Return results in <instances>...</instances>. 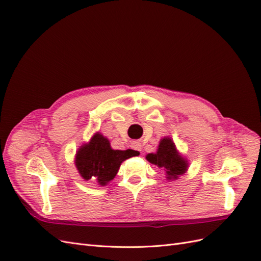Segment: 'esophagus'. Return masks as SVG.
<instances>
[{
	"instance_id": "obj_1",
	"label": "esophagus",
	"mask_w": 261,
	"mask_h": 261,
	"mask_svg": "<svg viewBox=\"0 0 261 261\" xmlns=\"http://www.w3.org/2000/svg\"><path fill=\"white\" fill-rule=\"evenodd\" d=\"M132 147L135 150H139V151L141 150V145H140V143H138V141H134Z\"/></svg>"
}]
</instances>
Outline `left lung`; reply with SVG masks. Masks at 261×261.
<instances>
[{
	"instance_id": "left-lung-1",
	"label": "left lung",
	"mask_w": 261,
	"mask_h": 261,
	"mask_svg": "<svg viewBox=\"0 0 261 261\" xmlns=\"http://www.w3.org/2000/svg\"><path fill=\"white\" fill-rule=\"evenodd\" d=\"M146 159L167 173L169 179H176L187 169V161L177 153L171 138H163L156 152L147 154Z\"/></svg>"
}]
</instances>
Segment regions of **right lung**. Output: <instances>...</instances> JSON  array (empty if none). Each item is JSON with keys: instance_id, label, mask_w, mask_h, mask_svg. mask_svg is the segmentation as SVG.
<instances>
[{"instance_id": "obj_1", "label": "right lung", "mask_w": 261, "mask_h": 261, "mask_svg": "<svg viewBox=\"0 0 261 261\" xmlns=\"http://www.w3.org/2000/svg\"><path fill=\"white\" fill-rule=\"evenodd\" d=\"M134 155L135 150H113L107 138L96 134L77 152L76 168L84 179L106 185L115 177L121 163Z\"/></svg>"}]
</instances>
